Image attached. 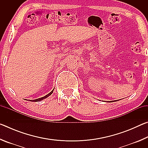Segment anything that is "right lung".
<instances>
[{"mask_svg":"<svg viewBox=\"0 0 148 148\" xmlns=\"http://www.w3.org/2000/svg\"><path fill=\"white\" fill-rule=\"evenodd\" d=\"M54 90V89H53ZM53 90H52V91L49 92V93H48L47 95H46V96H44V97H41V98H39V99H35V100H31V101H32V102H38V101H42V100H43V99H46L47 97H48L49 95H51L52 93H53Z\"/></svg>","mask_w":148,"mask_h":148,"instance_id":"add662e5","label":"right lung"}]
</instances>
